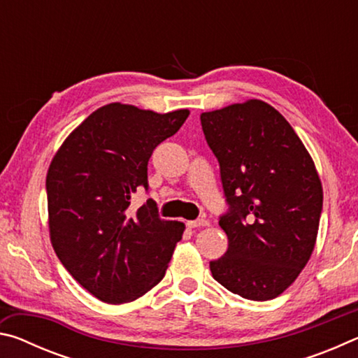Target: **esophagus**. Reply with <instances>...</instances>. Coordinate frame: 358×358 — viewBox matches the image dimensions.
Returning a JSON list of instances; mask_svg holds the SVG:
<instances>
[{
	"label": "esophagus",
	"mask_w": 358,
	"mask_h": 358,
	"mask_svg": "<svg viewBox=\"0 0 358 358\" xmlns=\"http://www.w3.org/2000/svg\"><path fill=\"white\" fill-rule=\"evenodd\" d=\"M187 227H207L210 226V221L207 220H197V221H187Z\"/></svg>",
	"instance_id": "1"
}]
</instances>
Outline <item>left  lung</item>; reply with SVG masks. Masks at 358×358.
Wrapping results in <instances>:
<instances>
[{
	"label": "left lung",
	"mask_w": 358,
	"mask_h": 358,
	"mask_svg": "<svg viewBox=\"0 0 358 358\" xmlns=\"http://www.w3.org/2000/svg\"><path fill=\"white\" fill-rule=\"evenodd\" d=\"M201 121L230 205L220 221L229 248L210 262L211 275L243 299H276L316 246L324 192L313 157L260 99L203 112Z\"/></svg>",
	"instance_id": "left-lung-1"
}]
</instances>
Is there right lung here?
I'll return each instance as SVG.
<instances>
[{
  "label": "right lung",
  "instance_id": "obj_1",
  "mask_svg": "<svg viewBox=\"0 0 358 358\" xmlns=\"http://www.w3.org/2000/svg\"><path fill=\"white\" fill-rule=\"evenodd\" d=\"M187 115L112 102L85 118L53 156L45 180L52 246L101 301H134L166 275L185 224L161 220L151 199L132 211L131 196L147 189L151 153Z\"/></svg>",
  "mask_w": 358,
  "mask_h": 358
}]
</instances>
